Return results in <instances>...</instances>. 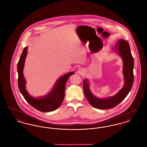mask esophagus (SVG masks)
Listing matches in <instances>:
<instances>
[{"label":"esophagus","mask_w":147,"mask_h":147,"mask_svg":"<svg viewBox=\"0 0 147 147\" xmlns=\"http://www.w3.org/2000/svg\"><path fill=\"white\" fill-rule=\"evenodd\" d=\"M78 73H79V74H82V70H78Z\"/></svg>","instance_id":"esophagus-1"}]
</instances>
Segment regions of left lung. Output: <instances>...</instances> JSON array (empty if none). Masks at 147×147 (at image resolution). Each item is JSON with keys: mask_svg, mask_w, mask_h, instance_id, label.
<instances>
[{"mask_svg": "<svg viewBox=\"0 0 147 147\" xmlns=\"http://www.w3.org/2000/svg\"><path fill=\"white\" fill-rule=\"evenodd\" d=\"M113 49L116 53L122 57L123 63V74L125 85L119 92L111 97L100 98L95 96L91 93L89 88V81L86 79L83 81V89L86 98L92 107L98 109H110L119 105L126 98L133 85L134 60L129 43L123 39H120L116 43Z\"/></svg>", "mask_w": 147, "mask_h": 147, "instance_id": "1", "label": "left lung"}]
</instances>
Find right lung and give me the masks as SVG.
Returning <instances> with one entry per match:
<instances>
[{"label": "right lung", "mask_w": 147, "mask_h": 147, "mask_svg": "<svg viewBox=\"0 0 147 147\" xmlns=\"http://www.w3.org/2000/svg\"><path fill=\"white\" fill-rule=\"evenodd\" d=\"M27 49V47H25L18 63L17 69L18 72L19 89L26 101L37 110L41 112L54 111L62 104L64 98L67 81L68 78L74 74V72L68 73L61 77L56 82L53 89L45 96L38 98L32 97L28 94L25 89L26 81L23 75L25 60L28 53Z\"/></svg>", "instance_id": "add662e5"}]
</instances>
